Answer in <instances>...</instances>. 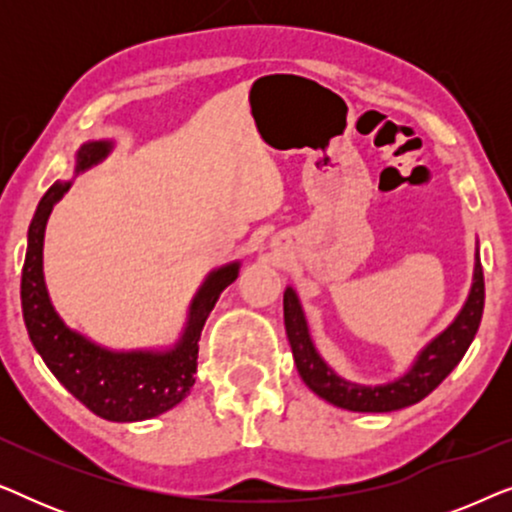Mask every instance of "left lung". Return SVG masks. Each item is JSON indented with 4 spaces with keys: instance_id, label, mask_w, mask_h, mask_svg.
<instances>
[{
    "instance_id": "left-lung-1",
    "label": "left lung",
    "mask_w": 512,
    "mask_h": 512,
    "mask_svg": "<svg viewBox=\"0 0 512 512\" xmlns=\"http://www.w3.org/2000/svg\"><path fill=\"white\" fill-rule=\"evenodd\" d=\"M482 307H485V277H482L480 256H475L473 286L457 319L431 345L422 349L415 366L401 380L382 384V387H363V384L347 382L326 366L312 345L303 307L293 289L284 291V326L298 373L314 394L352 412H391L419 403L452 373L478 333Z\"/></svg>"
}]
</instances>
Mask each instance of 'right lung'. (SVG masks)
I'll return each mask as SVG.
<instances>
[{
    "label": "right lung",
    "mask_w": 512,
    "mask_h": 512,
    "mask_svg": "<svg viewBox=\"0 0 512 512\" xmlns=\"http://www.w3.org/2000/svg\"><path fill=\"white\" fill-rule=\"evenodd\" d=\"M111 151V142H88L76 153V172L95 165ZM69 181H55L41 198L27 233V254L20 282V300L30 340L48 370L69 394L97 417L109 422H139L163 415L184 401L195 382L198 340L202 326L240 263L214 270L200 286L188 312L186 331L167 352H109L83 335L69 331L53 310L44 284V230L55 202L67 193Z\"/></svg>",
    "instance_id": "add662e5"
}]
</instances>
